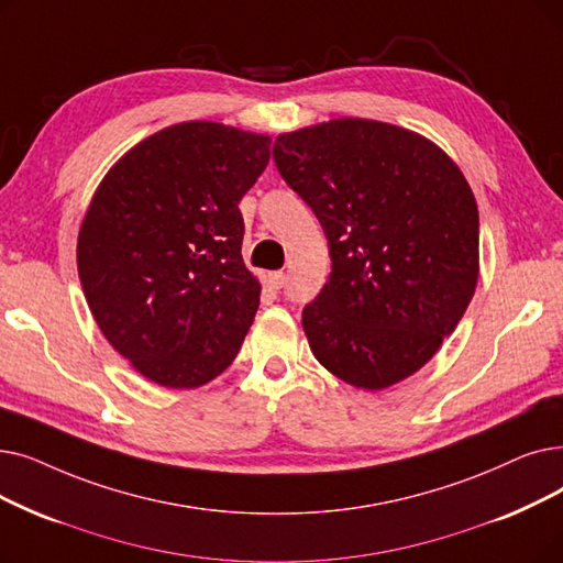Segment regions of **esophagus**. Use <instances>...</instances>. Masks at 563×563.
<instances>
[{"label":"esophagus","instance_id":"34e87169","mask_svg":"<svg viewBox=\"0 0 563 563\" xmlns=\"http://www.w3.org/2000/svg\"><path fill=\"white\" fill-rule=\"evenodd\" d=\"M285 280H287V274H285V272H274V274H268V285H272L274 289H280V287L285 285Z\"/></svg>","mask_w":563,"mask_h":563}]
</instances>
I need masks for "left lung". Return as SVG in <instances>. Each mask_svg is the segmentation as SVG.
Segmentation results:
<instances>
[{
	"mask_svg": "<svg viewBox=\"0 0 563 563\" xmlns=\"http://www.w3.org/2000/svg\"><path fill=\"white\" fill-rule=\"evenodd\" d=\"M274 161L329 241V280L301 314L314 358L368 390L423 368L478 280V207L457 165L373 119L283 133Z\"/></svg>",
	"mask_w": 563,
	"mask_h": 563,
	"instance_id": "8db88e82",
	"label": "left lung"
}]
</instances>
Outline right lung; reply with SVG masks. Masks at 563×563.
Returning a JSON list of instances; mask_svg holds the SVG:
<instances>
[{
    "label": "right lung",
    "instance_id": "obj_1",
    "mask_svg": "<svg viewBox=\"0 0 563 563\" xmlns=\"http://www.w3.org/2000/svg\"><path fill=\"white\" fill-rule=\"evenodd\" d=\"M272 137L213 121L163 129L119 158L78 236V274L110 345L152 382L221 375L260 306L243 264L239 202Z\"/></svg>",
    "mask_w": 563,
    "mask_h": 563
}]
</instances>
